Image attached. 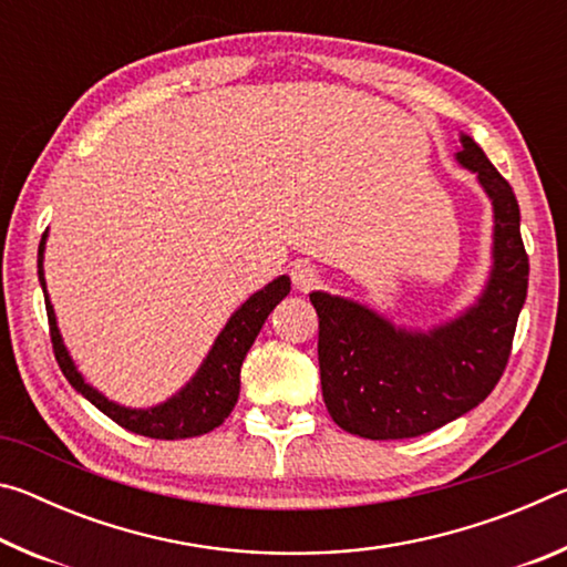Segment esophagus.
Wrapping results in <instances>:
<instances>
[{"instance_id":"esophagus-1","label":"esophagus","mask_w":567,"mask_h":567,"mask_svg":"<svg viewBox=\"0 0 567 567\" xmlns=\"http://www.w3.org/2000/svg\"><path fill=\"white\" fill-rule=\"evenodd\" d=\"M290 277H292V285H295L300 292H310V290H315V287H318V282H320L318 267H315L312 262H307V260L295 262L292 270H290Z\"/></svg>"}]
</instances>
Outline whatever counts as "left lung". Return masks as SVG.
I'll use <instances>...</instances> for the list:
<instances>
[{"label": "left lung", "mask_w": 567, "mask_h": 567, "mask_svg": "<svg viewBox=\"0 0 567 567\" xmlns=\"http://www.w3.org/2000/svg\"><path fill=\"white\" fill-rule=\"evenodd\" d=\"M455 159L493 203V270L483 295L437 328H395L368 305L312 292L320 318V382L330 417L368 440L417 437L477 408L501 380L527 295L520 207L473 137Z\"/></svg>", "instance_id": "obj_1"}]
</instances>
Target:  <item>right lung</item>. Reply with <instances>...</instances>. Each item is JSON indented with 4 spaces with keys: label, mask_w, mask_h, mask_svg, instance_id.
<instances>
[{
    "label": "right lung",
    "mask_w": 567,
    "mask_h": 567,
    "mask_svg": "<svg viewBox=\"0 0 567 567\" xmlns=\"http://www.w3.org/2000/svg\"><path fill=\"white\" fill-rule=\"evenodd\" d=\"M44 245L47 233L42 235L40 243V257H37V275H40V285L44 292L47 305V318H50V334H52V348L54 358L60 362L64 378L70 380V385L82 392L94 408L102 410L110 420L117 422L130 433L155 437V440H182V437H195L205 435L217 425H223L225 417L233 412L237 395H239V368L247 350L252 348L257 334H260L267 315L275 310V305L285 300L290 292V277L280 275L270 285H265L262 290H257L249 300L235 310L233 318L227 320L223 332L217 334L213 350L207 352V358L199 364L185 388L169 400L159 402L155 408H124L117 405L102 395L100 390H94L90 382H84L82 372L76 370L70 352H66L60 328H56L54 307L47 295L44 282Z\"/></svg>",
    "instance_id": "obj_1"
}]
</instances>
